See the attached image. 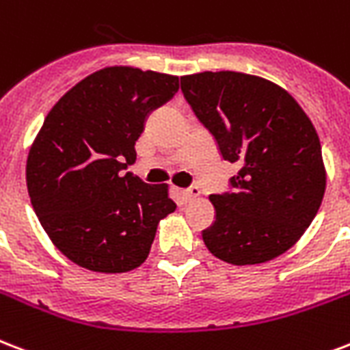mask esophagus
<instances>
[{
    "label": "esophagus",
    "instance_id": "obj_1",
    "mask_svg": "<svg viewBox=\"0 0 350 350\" xmlns=\"http://www.w3.org/2000/svg\"><path fill=\"white\" fill-rule=\"evenodd\" d=\"M181 196H183L185 202H193V200H196L200 196V189L198 187H189L185 191H181Z\"/></svg>",
    "mask_w": 350,
    "mask_h": 350
}]
</instances>
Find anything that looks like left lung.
Listing matches in <instances>:
<instances>
[{
	"label": "left lung",
	"instance_id": "1",
	"mask_svg": "<svg viewBox=\"0 0 350 350\" xmlns=\"http://www.w3.org/2000/svg\"><path fill=\"white\" fill-rule=\"evenodd\" d=\"M181 92L224 159L240 165L234 193L209 196L217 220L204 231L205 246L233 266L273 260L303 237L323 202L316 128L284 88L257 75H185Z\"/></svg>",
	"mask_w": 350,
	"mask_h": 350
}]
</instances>
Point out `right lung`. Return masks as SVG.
Wrapping results in <instances>:
<instances>
[{"label":"right lung","mask_w":350,"mask_h":350,"mask_svg":"<svg viewBox=\"0 0 350 350\" xmlns=\"http://www.w3.org/2000/svg\"><path fill=\"white\" fill-rule=\"evenodd\" d=\"M176 75L111 66L60 97L29 148L27 191L62 255L97 273L145 262L157 224L174 213L169 185L122 174L146 116L174 97Z\"/></svg>","instance_id":"obj_1"}]
</instances>
